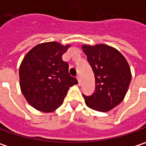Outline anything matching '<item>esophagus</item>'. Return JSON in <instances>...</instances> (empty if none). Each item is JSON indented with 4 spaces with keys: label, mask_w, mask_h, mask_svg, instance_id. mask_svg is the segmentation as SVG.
Instances as JSON below:
<instances>
[{
    "label": "esophagus",
    "mask_w": 146,
    "mask_h": 146,
    "mask_svg": "<svg viewBox=\"0 0 146 146\" xmlns=\"http://www.w3.org/2000/svg\"><path fill=\"white\" fill-rule=\"evenodd\" d=\"M77 80H78V85L81 84V78L79 76H77Z\"/></svg>",
    "instance_id": "obj_1"
}]
</instances>
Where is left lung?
Segmentation results:
<instances>
[{"instance_id": "8db88e82", "label": "left lung", "mask_w": 146, "mask_h": 146, "mask_svg": "<svg viewBox=\"0 0 146 146\" xmlns=\"http://www.w3.org/2000/svg\"><path fill=\"white\" fill-rule=\"evenodd\" d=\"M95 78V92L85 96L86 105L96 111L108 112L125 97L131 72L125 58L117 49L105 44L82 45Z\"/></svg>"}]
</instances>
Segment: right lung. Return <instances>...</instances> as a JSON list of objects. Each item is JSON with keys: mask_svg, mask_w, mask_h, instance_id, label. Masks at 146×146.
<instances>
[{"mask_svg": "<svg viewBox=\"0 0 146 146\" xmlns=\"http://www.w3.org/2000/svg\"><path fill=\"white\" fill-rule=\"evenodd\" d=\"M70 46L57 42L40 43L24 57L19 68L21 91L34 109L44 113L62 104L70 87L78 80L68 73L62 56Z\"/></svg>", "mask_w": 146, "mask_h": 146, "instance_id": "add662e5", "label": "right lung"}]
</instances>
